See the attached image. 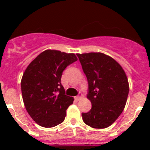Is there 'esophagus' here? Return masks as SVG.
<instances>
[{
    "instance_id": "esophagus-1",
    "label": "esophagus",
    "mask_w": 150,
    "mask_h": 150,
    "mask_svg": "<svg viewBox=\"0 0 150 150\" xmlns=\"http://www.w3.org/2000/svg\"><path fill=\"white\" fill-rule=\"evenodd\" d=\"M82 97H83V94H82L81 91H79V93H78V95H77V96L75 97V99H76V100H79V99L81 98Z\"/></svg>"
}]
</instances>
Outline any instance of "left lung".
I'll return each mask as SVG.
<instances>
[{"instance_id": "8db88e82", "label": "left lung", "mask_w": 150, "mask_h": 150, "mask_svg": "<svg viewBox=\"0 0 150 150\" xmlns=\"http://www.w3.org/2000/svg\"><path fill=\"white\" fill-rule=\"evenodd\" d=\"M76 55L88 80L87 98L91 103V109L82 113L83 122L92 128H107L126 104L129 86L125 73L120 64L104 53Z\"/></svg>"}]
</instances>
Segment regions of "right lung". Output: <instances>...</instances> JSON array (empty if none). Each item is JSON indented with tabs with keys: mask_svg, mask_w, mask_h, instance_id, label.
Listing matches in <instances>:
<instances>
[{
	"mask_svg": "<svg viewBox=\"0 0 150 150\" xmlns=\"http://www.w3.org/2000/svg\"><path fill=\"white\" fill-rule=\"evenodd\" d=\"M76 61L74 53L48 50L26 68L21 82L22 98L28 114L40 126L52 128L64 120L74 98L65 95L61 79L66 67Z\"/></svg>",
	"mask_w": 150,
	"mask_h": 150,
	"instance_id": "add662e5",
	"label": "right lung"
}]
</instances>
